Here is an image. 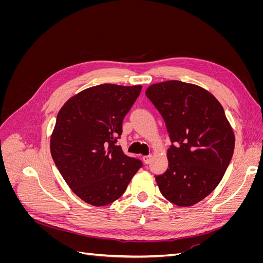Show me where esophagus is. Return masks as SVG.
<instances>
[{
    "label": "esophagus",
    "mask_w": 263,
    "mask_h": 263,
    "mask_svg": "<svg viewBox=\"0 0 263 263\" xmlns=\"http://www.w3.org/2000/svg\"><path fill=\"white\" fill-rule=\"evenodd\" d=\"M151 159H153V156H151V155H147V156L142 157V160H144V162L147 163V164L151 161Z\"/></svg>",
    "instance_id": "esophagus-1"
}]
</instances>
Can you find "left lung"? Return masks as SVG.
I'll list each match as a JSON object with an SVG mask.
<instances>
[{
	"instance_id": "left-lung-1",
	"label": "left lung",
	"mask_w": 263,
	"mask_h": 263,
	"mask_svg": "<svg viewBox=\"0 0 263 263\" xmlns=\"http://www.w3.org/2000/svg\"><path fill=\"white\" fill-rule=\"evenodd\" d=\"M147 98L164 119L172 145L156 182L172 204L187 208L219 184L232 160L235 135L224 108L203 87L171 80L151 84Z\"/></svg>"
}]
</instances>
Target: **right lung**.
<instances>
[{"label": "right lung", "mask_w": 263, "mask_h": 263, "mask_svg": "<svg viewBox=\"0 0 263 263\" xmlns=\"http://www.w3.org/2000/svg\"><path fill=\"white\" fill-rule=\"evenodd\" d=\"M140 91L141 85H95L73 95L59 110L51 157L69 187L87 204L116 201L142 165L117 145L123 119Z\"/></svg>", "instance_id": "1"}]
</instances>
